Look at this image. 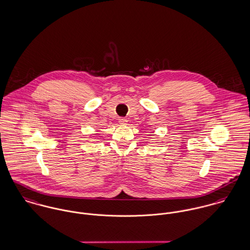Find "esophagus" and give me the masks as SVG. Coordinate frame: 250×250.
<instances>
[{
    "label": "esophagus",
    "mask_w": 250,
    "mask_h": 250,
    "mask_svg": "<svg viewBox=\"0 0 250 250\" xmlns=\"http://www.w3.org/2000/svg\"><path fill=\"white\" fill-rule=\"evenodd\" d=\"M119 123H120L121 125H127V120L125 119V118H120Z\"/></svg>",
    "instance_id": "34e87169"
}]
</instances>
